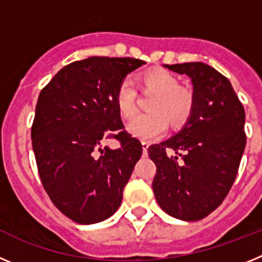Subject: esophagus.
<instances>
[{
  "label": "esophagus",
  "instance_id": "obj_1",
  "mask_svg": "<svg viewBox=\"0 0 262 262\" xmlns=\"http://www.w3.org/2000/svg\"><path fill=\"white\" fill-rule=\"evenodd\" d=\"M143 147V156H147L148 155V147H149V143L148 142H142Z\"/></svg>",
  "mask_w": 262,
  "mask_h": 262
}]
</instances>
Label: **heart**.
Segmentation results:
<instances>
[{
    "mask_svg": "<svg viewBox=\"0 0 262 262\" xmlns=\"http://www.w3.org/2000/svg\"><path fill=\"white\" fill-rule=\"evenodd\" d=\"M140 89L155 93L149 103L152 113L138 115L128 124L129 134L142 140H154L172 126H181L193 113L194 97L187 88L180 85V80L165 69H152L140 77ZM136 88L129 78L118 85L114 102L123 119L133 118L136 113Z\"/></svg>",
    "mask_w": 262,
    "mask_h": 262,
    "instance_id": "1",
    "label": "heart"
}]
</instances>
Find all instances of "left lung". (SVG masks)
<instances>
[{"mask_svg": "<svg viewBox=\"0 0 262 262\" xmlns=\"http://www.w3.org/2000/svg\"><path fill=\"white\" fill-rule=\"evenodd\" d=\"M187 75L194 106L184 128L148 148L160 207L181 221H201L223 202L235 182L247 136L245 111L228 78L203 62L164 66ZM168 149L175 151L170 157Z\"/></svg>", "mask_w": 262, "mask_h": 262, "instance_id": "8db88e82", "label": "left lung"}]
</instances>
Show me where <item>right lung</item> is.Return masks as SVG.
I'll return each mask as SVG.
<instances>
[{"label":"right lung","instance_id":"add662e5","mask_svg":"<svg viewBox=\"0 0 262 262\" xmlns=\"http://www.w3.org/2000/svg\"><path fill=\"white\" fill-rule=\"evenodd\" d=\"M143 64L131 57L73 61L39 94L31 127L39 177L53 205L76 223L114 214L142 157V143L124 129L114 96L120 81ZM107 138L120 147L103 146Z\"/></svg>","mask_w":262,"mask_h":262}]
</instances>
